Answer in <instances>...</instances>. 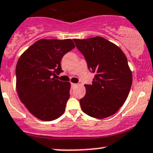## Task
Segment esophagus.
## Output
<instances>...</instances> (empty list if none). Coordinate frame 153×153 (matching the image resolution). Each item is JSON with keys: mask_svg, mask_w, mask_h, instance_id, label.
<instances>
[{"mask_svg": "<svg viewBox=\"0 0 153 153\" xmlns=\"http://www.w3.org/2000/svg\"><path fill=\"white\" fill-rule=\"evenodd\" d=\"M76 86H77L76 83H71V88H72V89H75Z\"/></svg>", "mask_w": 153, "mask_h": 153, "instance_id": "1", "label": "esophagus"}]
</instances>
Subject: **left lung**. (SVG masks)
<instances>
[{"instance_id":"8db88e82","label":"left lung","mask_w":153,"mask_h":153,"mask_svg":"<svg viewBox=\"0 0 153 153\" xmlns=\"http://www.w3.org/2000/svg\"><path fill=\"white\" fill-rule=\"evenodd\" d=\"M73 40L89 70L95 74L92 84L85 85L86 95L80 100L82 111L97 119L114 114L128 98L133 81L126 56L101 36Z\"/></svg>"}]
</instances>
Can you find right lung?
<instances>
[{
  "instance_id": "obj_1",
  "label": "right lung",
  "mask_w": 153,
  "mask_h": 153,
  "mask_svg": "<svg viewBox=\"0 0 153 153\" xmlns=\"http://www.w3.org/2000/svg\"><path fill=\"white\" fill-rule=\"evenodd\" d=\"M75 47L70 39H42L19 58L16 66L17 94L28 111L39 120L52 121L65 111L70 83L54 76L63 72L61 60Z\"/></svg>"
}]
</instances>
